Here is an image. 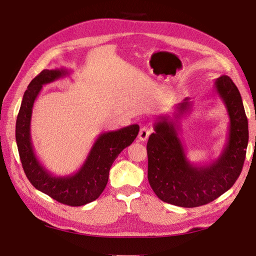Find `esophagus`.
Masks as SVG:
<instances>
[{"mask_svg": "<svg viewBox=\"0 0 256 256\" xmlns=\"http://www.w3.org/2000/svg\"><path fill=\"white\" fill-rule=\"evenodd\" d=\"M152 132V129L150 127H148V126L142 127L141 130H140V132H138V140L142 141V142L146 141Z\"/></svg>", "mask_w": 256, "mask_h": 256, "instance_id": "1", "label": "esophagus"}]
</instances>
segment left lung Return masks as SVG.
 Wrapping results in <instances>:
<instances>
[{"instance_id": "1", "label": "left lung", "mask_w": 256, "mask_h": 256, "mask_svg": "<svg viewBox=\"0 0 256 256\" xmlns=\"http://www.w3.org/2000/svg\"><path fill=\"white\" fill-rule=\"evenodd\" d=\"M214 90L226 108L230 122L226 143L210 164L190 162L178 134L180 118L192 111L190 98L176 106L173 118L160 115L154 124V132L147 142V177L154 192L166 203L187 208L208 204L233 187L242 173L249 141L242 99L228 76L216 80Z\"/></svg>"}]
</instances>
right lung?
Here are the masks:
<instances>
[{
  "label": "right lung",
  "instance_id": "obj_1",
  "mask_svg": "<svg viewBox=\"0 0 256 256\" xmlns=\"http://www.w3.org/2000/svg\"><path fill=\"white\" fill-rule=\"evenodd\" d=\"M65 68L44 69L30 81L22 98L16 122V142L22 168L34 187L58 202L69 206H83L99 198L109 180L114 160L136 138V124L115 131L100 134L82 166L72 175L56 176L37 158L30 138V120L36 98L44 85L69 76Z\"/></svg>",
  "mask_w": 256,
  "mask_h": 256
}]
</instances>
